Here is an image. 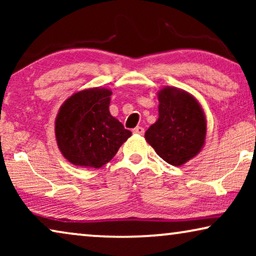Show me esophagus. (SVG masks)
Wrapping results in <instances>:
<instances>
[{
    "mask_svg": "<svg viewBox=\"0 0 256 256\" xmlns=\"http://www.w3.org/2000/svg\"><path fill=\"white\" fill-rule=\"evenodd\" d=\"M132 132H134V134L143 135L144 134V129H143L142 127H135L134 129H132Z\"/></svg>",
    "mask_w": 256,
    "mask_h": 256,
    "instance_id": "obj_1",
    "label": "esophagus"
}]
</instances>
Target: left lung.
Returning a JSON list of instances; mask_svg holds the SVG:
<instances>
[{"label": "left lung", "instance_id": "1", "mask_svg": "<svg viewBox=\"0 0 256 256\" xmlns=\"http://www.w3.org/2000/svg\"><path fill=\"white\" fill-rule=\"evenodd\" d=\"M157 98L158 118L146 132V141L166 163L183 166L205 144V113L192 94L177 87H163Z\"/></svg>", "mask_w": 256, "mask_h": 256}]
</instances>
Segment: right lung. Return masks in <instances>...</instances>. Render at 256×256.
I'll list each match as a JSON object with an SVG mask.
<instances>
[{
	"instance_id": "add662e5",
	"label": "right lung",
	"mask_w": 256,
	"mask_h": 256,
	"mask_svg": "<svg viewBox=\"0 0 256 256\" xmlns=\"http://www.w3.org/2000/svg\"><path fill=\"white\" fill-rule=\"evenodd\" d=\"M112 90L94 87L64 101L54 122L62 155L76 166L99 169L115 156L132 132L110 113Z\"/></svg>"
}]
</instances>
